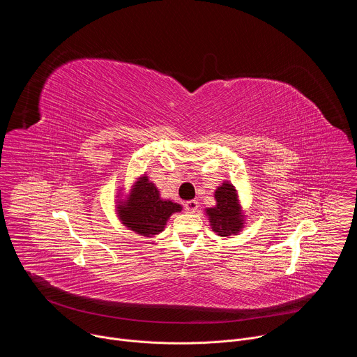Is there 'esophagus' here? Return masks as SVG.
<instances>
[{"label":"esophagus","instance_id":"34e87169","mask_svg":"<svg viewBox=\"0 0 357 357\" xmlns=\"http://www.w3.org/2000/svg\"><path fill=\"white\" fill-rule=\"evenodd\" d=\"M185 208H186V211H188V212L195 213V212L197 211L199 205H197V202H196V200H188V202L185 203Z\"/></svg>","mask_w":357,"mask_h":357}]
</instances>
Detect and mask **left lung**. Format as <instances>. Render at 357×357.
<instances>
[{"label": "left lung", "instance_id": "left-lung-1", "mask_svg": "<svg viewBox=\"0 0 357 357\" xmlns=\"http://www.w3.org/2000/svg\"><path fill=\"white\" fill-rule=\"evenodd\" d=\"M216 205L206 208L205 213L212 230L220 237H230L238 234L244 229L245 215L238 199L236 186L225 181L215 190Z\"/></svg>", "mask_w": 357, "mask_h": 357}]
</instances>
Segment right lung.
Here are the masks:
<instances>
[{"instance_id": "obj_1", "label": "right lung", "mask_w": 357, "mask_h": 357, "mask_svg": "<svg viewBox=\"0 0 357 357\" xmlns=\"http://www.w3.org/2000/svg\"><path fill=\"white\" fill-rule=\"evenodd\" d=\"M120 190H124V186ZM123 193H117L116 215L124 227L144 237H155L164 231L174 213L182 212L179 203L161 197L158 188L146 174L135 178L128 193L124 196Z\"/></svg>"}]
</instances>
